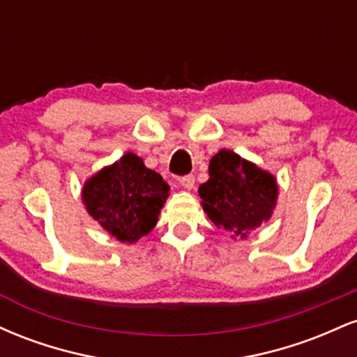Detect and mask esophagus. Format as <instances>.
I'll use <instances>...</instances> for the list:
<instances>
[{
  "instance_id": "esophagus-1",
  "label": "esophagus",
  "mask_w": 357,
  "mask_h": 357,
  "mask_svg": "<svg viewBox=\"0 0 357 357\" xmlns=\"http://www.w3.org/2000/svg\"><path fill=\"white\" fill-rule=\"evenodd\" d=\"M179 184H181L184 190H192V188H195V176H183V178L179 179Z\"/></svg>"
}]
</instances>
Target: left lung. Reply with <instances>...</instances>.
<instances>
[{
  "label": "left lung",
  "instance_id": "8db88e82",
  "mask_svg": "<svg viewBox=\"0 0 357 357\" xmlns=\"http://www.w3.org/2000/svg\"><path fill=\"white\" fill-rule=\"evenodd\" d=\"M198 192L203 210L216 227L230 231L233 238H247L272 216L278 186L267 171L233 151L221 149L211 158L210 179Z\"/></svg>",
  "mask_w": 357,
  "mask_h": 357
}]
</instances>
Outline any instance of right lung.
I'll return each instance as SVG.
<instances>
[{"instance_id": "1", "label": "right lung", "mask_w": 357, "mask_h": 357, "mask_svg": "<svg viewBox=\"0 0 357 357\" xmlns=\"http://www.w3.org/2000/svg\"><path fill=\"white\" fill-rule=\"evenodd\" d=\"M169 186L132 153L87 179L82 199L93 220L122 243H136L158 223Z\"/></svg>"}]
</instances>
